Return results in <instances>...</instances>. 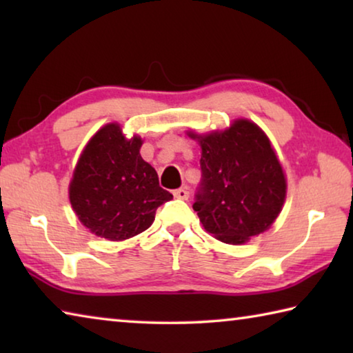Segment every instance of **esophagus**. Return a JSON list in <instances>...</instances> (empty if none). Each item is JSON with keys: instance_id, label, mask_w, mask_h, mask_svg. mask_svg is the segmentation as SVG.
Masks as SVG:
<instances>
[{"instance_id": "obj_1", "label": "esophagus", "mask_w": 353, "mask_h": 353, "mask_svg": "<svg viewBox=\"0 0 353 353\" xmlns=\"http://www.w3.org/2000/svg\"><path fill=\"white\" fill-rule=\"evenodd\" d=\"M172 194H174V198H177V199H188V196H190V193H188V190L187 188H177V190H174L172 191Z\"/></svg>"}]
</instances>
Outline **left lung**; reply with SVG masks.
I'll return each instance as SVG.
<instances>
[{
    "label": "left lung",
    "instance_id": "left-lung-1",
    "mask_svg": "<svg viewBox=\"0 0 353 353\" xmlns=\"http://www.w3.org/2000/svg\"><path fill=\"white\" fill-rule=\"evenodd\" d=\"M191 137L202 148L193 208L204 229L229 244L270 229L282 210L286 181L265 132L238 119L224 132Z\"/></svg>",
    "mask_w": 353,
    "mask_h": 353
}]
</instances>
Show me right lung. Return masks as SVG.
Listing matches in <instances>:
<instances>
[{"label":"right lung","instance_id":"right-lung-1","mask_svg":"<svg viewBox=\"0 0 353 353\" xmlns=\"http://www.w3.org/2000/svg\"><path fill=\"white\" fill-rule=\"evenodd\" d=\"M140 137L128 140L107 124L83 149L70 183V202L81 223L110 241L128 240L152 224L155 210L172 199L141 159Z\"/></svg>","mask_w":353,"mask_h":353}]
</instances>
